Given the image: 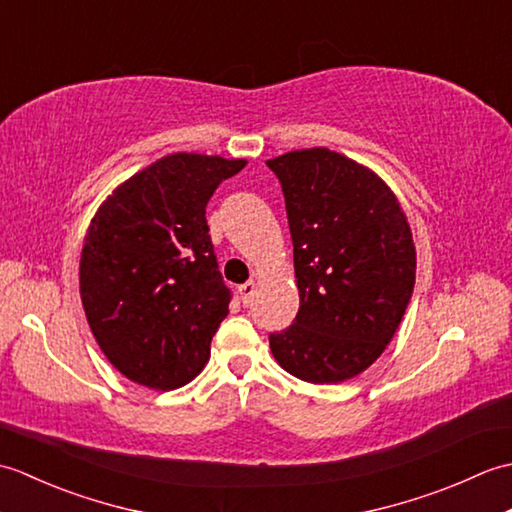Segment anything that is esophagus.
<instances>
[{
  "label": "esophagus",
  "mask_w": 512,
  "mask_h": 512,
  "mask_svg": "<svg viewBox=\"0 0 512 512\" xmlns=\"http://www.w3.org/2000/svg\"><path fill=\"white\" fill-rule=\"evenodd\" d=\"M255 290H257V281L255 279H250V281H246V284L239 286V299H242L244 306H248V303L253 301Z\"/></svg>",
  "instance_id": "obj_1"
}]
</instances>
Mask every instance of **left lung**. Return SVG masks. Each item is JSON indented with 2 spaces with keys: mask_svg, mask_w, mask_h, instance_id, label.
<instances>
[{
  "mask_svg": "<svg viewBox=\"0 0 512 512\" xmlns=\"http://www.w3.org/2000/svg\"><path fill=\"white\" fill-rule=\"evenodd\" d=\"M284 191L299 312L270 334L288 374L317 385L365 372L394 339L416 284L407 215L374 171L325 147L268 160Z\"/></svg>",
  "mask_w": 512,
  "mask_h": 512,
  "instance_id": "1",
  "label": "left lung"
}]
</instances>
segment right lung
Returning <instances> with one entry per match:
<instances>
[{
    "label": "right lung",
    "instance_id": "1",
    "mask_svg": "<svg viewBox=\"0 0 512 512\" xmlns=\"http://www.w3.org/2000/svg\"><path fill=\"white\" fill-rule=\"evenodd\" d=\"M246 160L171 154L125 180L92 217L81 301L118 372L151 389L191 383L211 356L231 290L217 270L206 204Z\"/></svg>",
    "mask_w": 512,
    "mask_h": 512
}]
</instances>
